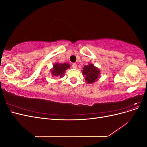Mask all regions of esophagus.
<instances>
[{
    "label": "esophagus",
    "instance_id": "34e87169",
    "mask_svg": "<svg viewBox=\"0 0 147 147\" xmlns=\"http://www.w3.org/2000/svg\"><path fill=\"white\" fill-rule=\"evenodd\" d=\"M72 68H74V69H76L77 67V65L75 63H73L72 65Z\"/></svg>",
    "mask_w": 147,
    "mask_h": 147
}]
</instances>
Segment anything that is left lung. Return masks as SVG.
Instances as JSON below:
<instances>
[{
  "instance_id": "1",
  "label": "left lung",
  "mask_w": 147,
  "mask_h": 147,
  "mask_svg": "<svg viewBox=\"0 0 147 147\" xmlns=\"http://www.w3.org/2000/svg\"><path fill=\"white\" fill-rule=\"evenodd\" d=\"M82 73L83 75H84L86 82L89 84H91L98 80L100 70L92 64L90 63V64L83 67Z\"/></svg>"
}]
</instances>
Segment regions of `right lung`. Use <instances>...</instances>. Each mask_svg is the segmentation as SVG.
Here are the masks:
<instances>
[{"label":"right lung","mask_w":147,"mask_h":147,"mask_svg":"<svg viewBox=\"0 0 147 147\" xmlns=\"http://www.w3.org/2000/svg\"><path fill=\"white\" fill-rule=\"evenodd\" d=\"M70 64L67 63H55L53 65V67L51 70V74L55 77L61 78L65 72V70L70 68Z\"/></svg>","instance_id":"right-lung-1"}]
</instances>
